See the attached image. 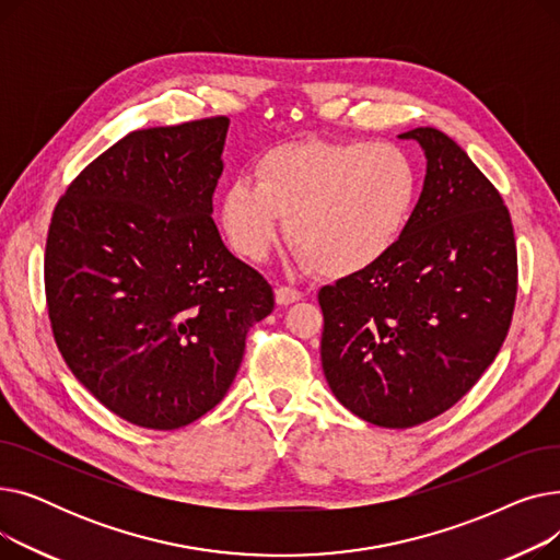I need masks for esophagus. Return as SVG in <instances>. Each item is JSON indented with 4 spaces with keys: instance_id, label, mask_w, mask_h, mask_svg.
<instances>
[{
    "instance_id": "1",
    "label": "esophagus",
    "mask_w": 560,
    "mask_h": 560,
    "mask_svg": "<svg viewBox=\"0 0 560 560\" xmlns=\"http://www.w3.org/2000/svg\"><path fill=\"white\" fill-rule=\"evenodd\" d=\"M275 298H277V304L281 306H288V304H295L304 298V292L298 290V288H290V285H279L275 290Z\"/></svg>"
}]
</instances>
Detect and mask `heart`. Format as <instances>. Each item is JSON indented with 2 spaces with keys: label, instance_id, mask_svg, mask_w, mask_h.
Wrapping results in <instances>:
<instances>
[{
  "label": "heart",
  "instance_id": "1",
  "mask_svg": "<svg viewBox=\"0 0 560 560\" xmlns=\"http://www.w3.org/2000/svg\"><path fill=\"white\" fill-rule=\"evenodd\" d=\"M420 167L395 142L275 147L224 190L220 220L235 254L265 260L290 218L298 258L327 277L374 268L404 238L420 199Z\"/></svg>",
  "mask_w": 560,
  "mask_h": 560
}]
</instances>
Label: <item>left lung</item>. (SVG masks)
<instances>
[{
  "label": "left lung",
  "mask_w": 560,
  "mask_h": 560,
  "mask_svg": "<svg viewBox=\"0 0 560 560\" xmlns=\"http://www.w3.org/2000/svg\"><path fill=\"white\" fill-rule=\"evenodd\" d=\"M422 144L427 176L399 245L374 268L317 292L322 370L361 420L408 429L452 408L494 361L517 298L511 213L443 131Z\"/></svg>",
  "instance_id": "8db88e82"
}]
</instances>
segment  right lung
<instances>
[{
    "instance_id": "obj_1",
    "label": "right lung",
    "mask_w": 560,
    "mask_h": 560,
    "mask_svg": "<svg viewBox=\"0 0 560 560\" xmlns=\"http://www.w3.org/2000/svg\"><path fill=\"white\" fill-rule=\"evenodd\" d=\"M229 117L131 131L58 199L45 298L58 351L115 416L179 429L222 401L272 285L211 218Z\"/></svg>"
}]
</instances>
